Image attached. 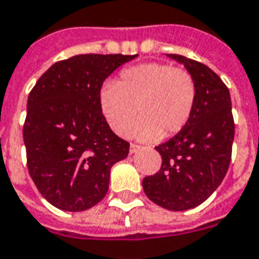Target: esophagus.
<instances>
[{
    "mask_svg": "<svg viewBox=\"0 0 259 259\" xmlns=\"http://www.w3.org/2000/svg\"><path fill=\"white\" fill-rule=\"evenodd\" d=\"M139 150H140V147H139L137 144H130V149H129L130 154H135V153H137Z\"/></svg>",
    "mask_w": 259,
    "mask_h": 259,
    "instance_id": "obj_1",
    "label": "esophagus"
}]
</instances>
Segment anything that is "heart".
<instances>
[{"instance_id":"heart-1","label":"heart","mask_w":259,"mask_h":259,"mask_svg":"<svg viewBox=\"0 0 259 259\" xmlns=\"http://www.w3.org/2000/svg\"><path fill=\"white\" fill-rule=\"evenodd\" d=\"M196 82L189 70L149 62L127 68L116 83L106 82L99 107L109 127L126 136L137 116L133 135L142 142L174 136L190 120L196 105Z\"/></svg>"}]
</instances>
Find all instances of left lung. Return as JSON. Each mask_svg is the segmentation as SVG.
Here are the masks:
<instances>
[{"label": "left lung", "mask_w": 259, "mask_h": 259, "mask_svg": "<svg viewBox=\"0 0 259 259\" xmlns=\"http://www.w3.org/2000/svg\"><path fill=\"white\" fill-rule=\"evenodd\" d=\"M191 73L196 105L187 124L156 150L161 167L143 179L153 203L171 211H186L204 203L218 189L231 161L234 119L230 91L215 72L186 56L167 54Z\"/></svg>", "instance_id": "left-lung-1"}]
</instances>
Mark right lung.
Segmentation results:
<instances>
[{"label": "right lung", "instance_id": "obj_1", "mask_svg": "<svg viewBox=\"0 0 259 259\" xmlns=\"http://www.w3.org/2000/svg\"><path fill=\"white\" fill-rule=\"evenodd\" d=\"M137 55H75L54 63L28 96L24 143L28 171L42 197L63 211L103 200L110 168L130 144L116 136L99 107L105 79Z\"/></svg>", "mask_w": 259, "mask_h": 259}]
</instances>
